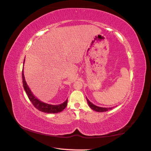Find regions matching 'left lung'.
I'll return each instance as SVG.
<instances>
[{
  "label": "left lung",
  "mask_w": 151,
  "mask_h": 151,
  "mask_svg": "<svg viewBox=\"0 0 151 151\" xmlns=\"http://www.w3.org/2000/svg\"><path fill=\"white\" fill-rule=\"evenodd\" d=\"M87 99V101L88 106L91 108L92 110H93L94 111H98V112H103V111H109V110L112 109L113 107H111V108H105V107H100V106H98L95 105H94L93 103H92L89 100L87 99V98H86Z\"/></svg>",
  "instance_id": "8db88e82"
}]
</instances>
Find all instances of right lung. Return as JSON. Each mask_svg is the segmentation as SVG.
Returning <instances> with one entry per match:
<instances>
[{
	"label": "right lung",
	"mask_w": 151,
	"mask_h": 151,
	"mask_svg": "<svg viewBox=\"0 0 151 151\" xmlns=\"http://www.w3.org/2000/svg\"><path fill=\"white\" fill-rule=\"evenodd\" d=\"M25 63V59L24 62V64ZM22 82H23V86H24V88L26 92L27 95L30 101H31L32 105L35 106L37 110H39L47 114H57L60 112V111H63L65 107H66L68 105V99L65 100V101L59 104V105H50V104L45 103L40 101V99H37L34 94L30 91V88L29 87L26 81L25 80V76L24 74V69L22 70Z\"/></svg>",
	"instance_id": "add662e5"
}]
</instances>
